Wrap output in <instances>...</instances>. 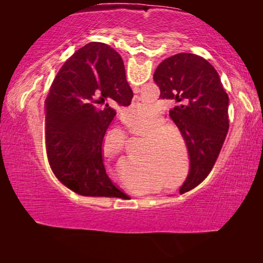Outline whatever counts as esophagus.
<instances>
[{
  "mask_svg": "<svg viewBox=\"0 0 263 263\" xmlns=\"http://www.w3.org/2000/svg\"><path fill=\"white\" fill-rule=\"evenodd\" d=\"M138 103V102H137V100H135V102H133V104H137Z\"/></svg>",
  "mask_w": 263,
  "mask_h": 263,
  "instance_id": "esophagus-1",
  "label": "esophagus"
}]
</instances>
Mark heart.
<instances>
[{"mask_svg": "<svg viewBox=\"0 0 263 263\" xmlns=\"http://www.w3.org/2000/svg\"><path fill=\"white\" fill-rule=\"evenodd\" d=\"M154 106L149 105L137 111V115L141 117H147L154 112ZM126 126L133 136L138 139L149 140V145L141 160L142 175H151L153 173L163 172L168 176H176L182 166V155L179 147L169 140H179V136L173 132H162L166 125L160 122H151L147 124H140L132 118H127ZM165 144H163V142ZM102 152L105 157H110L117 161L121 169L130 167L128 159L125 154V137L121 131H114L106 137L102 145ZM185 163H188V154L184 153Z\"/></svg>", "mask_w": 263, "mask_h": 263, "instance_id": "1", "label": "heart"}]
</instances>
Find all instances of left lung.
Here are the masks:
<instances>
[{
    "mask_svg": "<svg viewBox=\"0 0 263 263\" xmlns=\"http://www.w3.org/2000/svg\"><path fill=\"white\" fill-rule=\"evenodd\" d=\"M162 100L176 105L169 116L185 140L190 171L180 193L193 189L211 172L229 131V96L217 70L193 53L164 59L153 75Z\"/></svg>",
    "mask_w": 263,
    "mask_h": 263,
    "instance_id": "left-lung-1",
    "label": "left lung"
}]
</instances>
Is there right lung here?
Instances as JSON below:
<instances>
[{"mask_svg":"<svg viewBox=\"0 0 263 263\" xmlns=\"http://www.w3.org/2000/svg\"><path fill=\"white\" fill-rule=\"evenodd\" d=\"M132 97L121 55L103 43L84 45L58 72L45 101L46 153L68 189L127 197L106 175L102 145L116 116L111 105H130Z\"/></svg>","mask_w":263,"mask_h":263,"instance_id":"right-lung-1","label":"right lung"}]
</instances>
